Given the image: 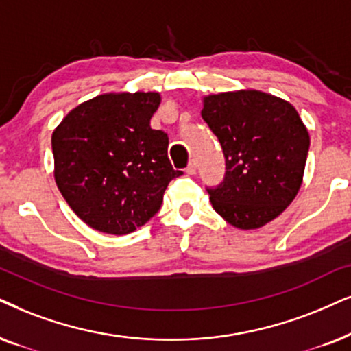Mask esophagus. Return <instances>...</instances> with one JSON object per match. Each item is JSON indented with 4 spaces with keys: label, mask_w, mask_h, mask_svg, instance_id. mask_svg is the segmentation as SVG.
<instances>
[{
    "label": "esophagus",
    "mask_w": 351,
    "mask_h": 351,
    "mask_svg": "<svg viewBox=\"0 0 351 351\" xmlns=\"http://www.w3.org/2000/svg\"><path fill=\"white\" fill-rule=\"evenodd\" d=\"M196 170H197V165H196V162H189V165L186 167V173H188V175H194V173H196Z\"/></svg>",
    "instance_id": "34e87169"
}]
</instances>
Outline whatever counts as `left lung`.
Wrapping results in <instances>:
<instances>
[{
  "mask_svg": "<svg viewBox=\"0 0 351 351\" xmlns=\"http://www.w3.org/2000/svg\"><path fill=\"white\" fill-rule=\"evenodd\" d=\"M202 119L219 137L225 178L208 188L212 207L233 227L277 219L303 183L309 134L295 106L261 90L204 97Z\"/></svg>",
  "mask_w": 351,
  "mask_h": 351,
  "instance_id": "obj_1",
  "label": "left lung"
}]
</instances>
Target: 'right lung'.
Returning a JSON list of instances; mask_svg holds the SVG:
<instances>
[{"mask_svg": "<svg viewBox=\"0 0 351 351\" xmlns=\"http://www.w3.org/2000/svg\"><path fill=\"white\" fill-rule=\"evenodd\" d=\"M157 92L104 94L77 105L51 136L55 181L88 227L128 234L157 214L183 171L168 160V136L150 128Z\"/></svg>", "mask_w": 351, "mask_h": 351, "instance_id": "obj_1", "label": "right lung"}]
</instances>
